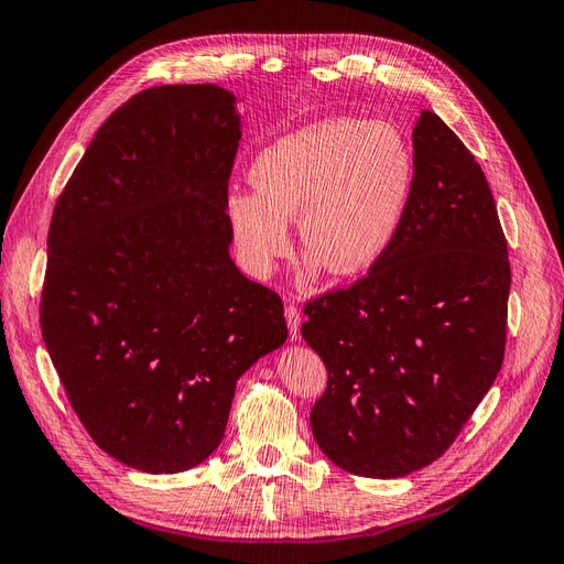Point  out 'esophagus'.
<instances>
[{
  "mask_svg": "<svg viewBox=\"0 0 564 564\" xmlns=\"http://www.w3.org/2000/svg\"><path fill=\"white\" fill-rule=\"evenodd\" d=\"M284 317H286V327H289V338L296 340L301 336V313L296 305L286 303L284 305Z\"/></svg>",
  "mask_w": 564,
  "mask_h": 564,
  "instance_id": "34e87169",
  "label": "esophagus"
}]
</instances>
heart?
I'll list each match as a JSON object with an SVG mask.
<instances>
[{
    "label": "heart",
    "instance_id": "obj_1",
    "mask_svg": "<svg viewBox=\"0 0 564 564\" xmlns=\"http://www.w3.org/2000/svg\"><path fill=\"white\" fill-rule=\"evenodd\" d=\"M253 191L228 195L242 263L265 278L292 251L299 218L311 270L362 275L398 240L412 202L416 162L398 127L355 117L319 119L278 139L251 162Z\"/></svg>",
    "mask_w": 564,
    "mask_h": 564
}]
</instances>
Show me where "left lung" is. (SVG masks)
<instances>
[{"label":"left lung","mask_w":564,"mask_h":564,"mask_svg":"<svg viewBox=\"0 0 564 564\" xmlns=\"http://www.w3.org/2000/svg\"><path fill=\"white\" fill-rule=\"evenodd\" d=\"M398 240L348 289L305 305L327 367L311 412L319 449L362 477H404L449 449L503 365L510 263L470 150L423 110Z\"/></svg>","instance_id":"8db88e82"}]
</instances>
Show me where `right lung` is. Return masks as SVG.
Returning a JSON list of instances; mask_svg holds the SVG:
<instances>
[{
  "label": "right lung",
  "mask_w": 564,
  "mask_h": 564,
  "mask_svg": "<svg viewBox=\"0 0 564 564\" xmlns=\"http://www.w3.org/2000/svg\"><path fill=\"white\" fill-rule=\"evenodd\" d=\"M235 104L216 84L135 94L96 131L51 216V362L96 445L152 475L202 464L237 379L286 340L282 299L230 259Z\"/></svg>",
  "instance_id": "obj_1"
}]
</instances>
